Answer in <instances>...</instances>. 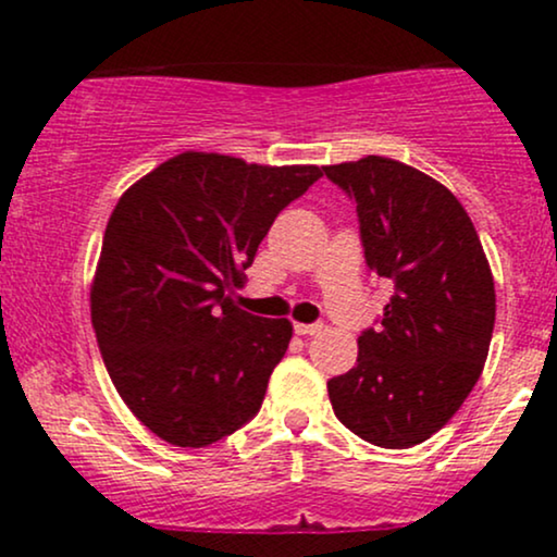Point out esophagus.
<instances>
[{
	"mask_svg": "<svg viewBox=\"0 0 557 557\" xmlns=\"http://www.w3.org/2000/svg\"><path fill=\"white\" fill-rule=\"evenodd\" d=\"M293 330H296V335H317V332L322 330V324H319V322H314V324L296 322V324H293Z\"/></svg>",
	"mask_w": 557,
	"mask_h": 557,
	"instance_id": "34e87169",
	"label": "esophagus"
}]
</instances>
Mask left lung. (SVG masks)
I'll return each instance as SVG.
<instances>
[{
  "label": "left lung",
  "instance_id": "1",
  "mask_svg": "<svg viewBox=\"0 0 557 557\" xmlns=\"http://www.w3.org/2000/svg\"><path fill=\"white\" fill-rule=\"evenodd\" d=\"M356 203L367 267L393 283L350 372L327 382L335 417L367 443L411 447L474 389L495 327V283L458 198L385 157L322 168Z\"/></svg>",
  "mask_w": 557,
  "mask_h": 557
}]
</instances>
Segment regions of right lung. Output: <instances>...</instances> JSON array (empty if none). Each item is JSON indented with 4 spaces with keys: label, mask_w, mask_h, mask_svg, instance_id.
<instances>
[{
    "label": "right lung",
    "mask_w": 557,
    "mask_h": 557,
    "mask_svg": "<svg viewBox=\"0 0 557 557\" xmlns=\"http://www.w3.org/2000/svg\"><path fill=\"white\" fill-rule=\"evenodd\" d=\"M319 177L314 164L185 151L114 207L91 287L96 343L120 398L164 443L207 447L259 413L293 327L238 309L230 290Z\"/></svg>",
    "instance_id": "obj_1"
}]
</instances>
